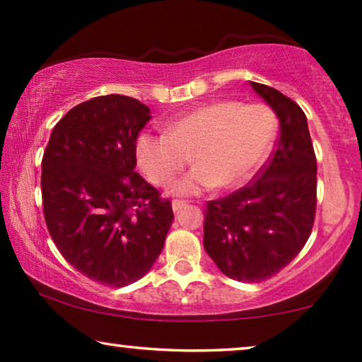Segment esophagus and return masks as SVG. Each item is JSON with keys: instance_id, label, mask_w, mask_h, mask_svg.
Instances as JSON below:
<instances>
[{"instance_id": "1", "label": "esophagus", "mask_w": 362, "mask_h": 362, "mask_svg": "<svg viewBox=\"0 0 362 362\" xmlns=\"http://www.w3.org/2000/svg\"><path fill=\"white\" fill-rule=\"evenodd\" d=\"M187 206V202H185V201H173L171 202V207H173V212H180L181 209H185V207Z\"/></svg>"}]
</instances>
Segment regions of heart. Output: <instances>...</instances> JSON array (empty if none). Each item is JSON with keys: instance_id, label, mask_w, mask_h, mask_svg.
<instances>
[{"instance_id": "1", "label": "heart", "mask_w": 362, "mask_h": 362, "mask_svg": "<svg viewBox=\"0 0 362 362\" xmlns=\"http://www.w3.org/2000/svg\"><path fill=\"white\" fill-rule=\"evenodd\" d=\"M275 128L269 107L214 102L171 120L165 133L141 132L135 155L143 175L155 185L170 182L191 155L196 165L168 191L173 196H197L249 180L269 153Z\"/></svg>"}]
</instances>
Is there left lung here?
<instances>
[{
    "label": "left lung",
    "instance_id": "1",
    "mask_svg": "<svg viewBox=\"0 0 362 362\" xmlns=\"http://www.w3.org/2000/svg\"><path fill=\"white\" fill-rule=\"evenodd\" d=\"M249 83L279 118V143L252 185L207 204L204 250L229 279L255 284L279 274L308 240L316 158L303 110L275 88Z\"/></svg>",
    "mask_w": 362,
    "mask_h": 362
}]
</instances>
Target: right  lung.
Here are the masks:
<instances>
[{"label":"right lung","mask_w":362,"mask_h":362,"mask_svg":"<svg viewBox=\"0 0 362 362\" xmlns=\"http://www.w3.org/2000/svg\"><path fill=\"white\" fill-rule=\"evenodd\" d=\"M145 103L103 95L54 127L42 158V207L54 244L88 279L127 286L145 276L173 224L170 201L135 171Z\"/></svg>","instance_id":"add662e5"}]
</instances>
